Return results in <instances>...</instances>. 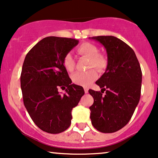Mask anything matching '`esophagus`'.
Returning <instances> with one entry per match:
<instances>
[{
    "label": "esophagus",
    "instance_id": "1",
    "mask_svg": "<svg viewBox=\"0 0 158 158\" xmlns=\"http://www.w3.org/2000/svg\"><path fill=\"white\" fill-rule=\"evenodd\" d=\"M85 92L86 94L88 93V89H87V88H85Z\"/></svg>",
    "mask_w": 158,
    "mask_h": 158
}]
</instances>
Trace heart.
<instances>
[{"mask_svg": "<svg viewBox=\"0 0 158 158\" xmlns=\"http://www.w3.org/2000/svg\"><path fill=\"white\" fill-rule=\"evenodd\" d=\"M77 53L89 58L88 69L95 68L99 71H103L108 66V59L104 55L98 53V47L91 43H83L77 48ZM63 65L69 72H72L75 68V60L71 52H67L63 58ZM98 78V73L94 69H89L85 72H77L71 77L72 81L76 85L87 87Z\"/></svg>", "mask_w": 158, "mask_h": 158, "instance_id": "heart-1", "label": "heart"}]
</instances>
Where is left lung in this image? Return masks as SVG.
I'll list each match as a JSON object with an SVG mask.
<instances>
[{
    "instance_id": "obj_1",
    "label": "left lung",
    "mask_w": 158,
    "mask_h": 158,
    "mask_svg": "<svg viewBox=\"0 0 158 158\" xmlns=\"http://www.w3.org/2000/svg\"><path fill=\"white\" fill-rule=\"evenodd\" d=\"M106 49L108 66L96 84L101 92L89 90L94 98L89 107L92 124L102 133H113L129 123L140 99L142 73L135 52L113 36H98ZM104 91L106 94H102Z\"/></svg>"
}]
</instances>
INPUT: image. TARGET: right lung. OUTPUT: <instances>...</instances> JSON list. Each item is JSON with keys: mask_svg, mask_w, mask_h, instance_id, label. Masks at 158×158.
<instances>
[{"mask_svg": "<svg viewBox=\"0 0 158 158\" xmlns=\"http://www.w3.org/2000/svg\"><path fill=\"white\" fill-rule=\"evenodd\" d=\"M79 40L47 37L28 52L21 73L23 101L34 123L43 131L59 134L70 127L71 110L85 94L82 87L71 84L63 58ZM59 88L66 93L60 95Z\"/></svg>", "mask_w": 158, "mask_h": 158, "instance_id": "1", "label": "right lung"}]
</instances>
